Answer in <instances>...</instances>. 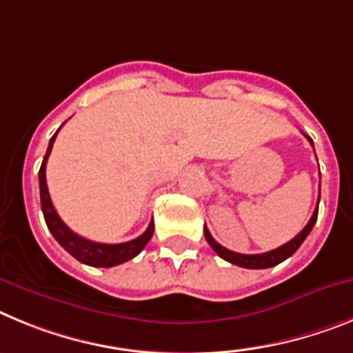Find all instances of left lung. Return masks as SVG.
<instances>
[{
  "mask_svg": "<svg viewBox=\"0 0 353 353\" xmlns=\"http://www.w3.org/2000/svg\"><path fill=\"white\" fill-rule=\"evenodd\" d=\"M305 139H307L309 142H311V145H312V140L309 139L307 134H305ZM318 204H320V199H318ZM316 219H318V206H316V210H314V213H312L311 220L307 222V225H305V228L302 229V231H300L299 234L293 238V240H290L288 243L281 245V247H277L275 250H270V252H265V254H238V252H232V250L225 249V247H222L220 243H216V241L213 240V236L210 234V231H208V228H204V236H206L208 243L211 245V249L219 254L222 259H225V261L232 263V265H236V266H241V268L261 270V268H270V266L279 265V263L286 261L290 256H293V254L299 250L300 245L304 243V240L307 238L309 232L312 231L314 223H316Z\"/></svg>",
  "mask_w": 353,
  "mask_h": 353,
  "instance_id": "8db88e82",
  "label": "left lung"
}]
</instances>
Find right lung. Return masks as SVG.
Segmentation results:
<instances>
[{"instance_id": "right-lung-1", "label": "right lung", "mask_w": 353, "mask_h": 353, "mask_svg": "<svg viewBox=\"0 0 353 353\" xmlns=\"http://www.w3.org/2000/svg\"><path fill=\"white\" fill-rule=\"evenodd\" d=\"M62 128V125H60ZM60 131V130H58ZM57 133L51 137L48 145V151H46L44 161L41 165V170H39V185H41V206L42 213H44L46 223H48V229L51 231V234L54 236V240L62 245L63 249L70 254L72 257H76L79 263H85L88 266H101V268H110V266H117L121 263L130 261L134 256H139L143 250L149 240L152 238V232H154V222L151 220L147 231L142 236L134 238L131 241H125V243H97V241H90L87 238H81L79 234H76L74 231H70L67 228L63 220L58 216L57 210L53 208V202L49 197L48 185H46V163H48V158L51 154V149H53L54 139H57Z\"/></svg>"}]
</instances>
